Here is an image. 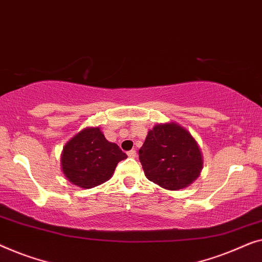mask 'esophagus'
I'll return each instance as SVG.
<instances>
[{
    "instance_id": "34e87169",
    "label": "esophagus",
    "mask_w": 262,
    "mask_h": 262,
    "mask_svg": "<svg viewBox=\"0 0 262 262\" xmlns=\"http://www.w3.org/2000/svg\"><path fill=\"white\" fill-rule=\"evenodd\" d=\"M127 156L129 157V158H135V157H136V150H134V149L129 150V152L127 153Z\"/></svg>"
}]
</instances>
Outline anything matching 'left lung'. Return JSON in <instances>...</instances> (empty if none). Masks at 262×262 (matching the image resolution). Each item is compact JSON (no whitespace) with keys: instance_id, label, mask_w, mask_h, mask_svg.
<instances>
[{"instance_id":"obj_1","label":"left lung","mask_w":262,"mask_h":262,"mask_svg":"<svg viewBox=\"0 0 262 262\" xmlns=\"http://www.w3.org/2000/svg\"><path fill=\"white\" fill-rule=\"evenodd\" d=\"M147 179L166 190L192 184L203 168V157L193 136L178 123L157 124L139 149Z\"/></svg>"}]
</instances>
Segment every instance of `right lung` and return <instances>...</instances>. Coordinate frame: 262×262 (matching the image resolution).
Returning a JSON list of instances; mask_svg holds the SVG:
<instances>
[{
  "mask_svg": "<svg viewBox=\"0 0 262 262\" xmlns=\"http://www.w3.org/2000/svg\"><path fill=\"white\" fill-rule=\"evenodd\" d=\"M127 154L104 138L98 127H88L66 142L61 153V169L70 183L91 189L113 176Z\"/></svg>",
  "mask_w": 262,
  "mask_h": 262,
  "instance_id": "1",
  "label": "right lung"
}]
</instances>
